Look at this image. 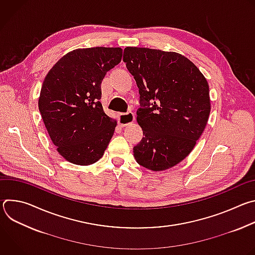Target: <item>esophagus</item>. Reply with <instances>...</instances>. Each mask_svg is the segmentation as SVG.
<instances>
[{
    "label": "esophagus",
    "mask_w": 255,
    "mask_h": 255,
    "mask_svg": "<svg viewBox=\"0 0 255 255\" xmlns=\"http://www.w3.org/2000/svg\"><path fill=\"white\" fill-rule=\"evenodd\" d=\"M119 125L121 127H125L135 121V115L132 112L128 113H119Z\"/></svg>",
    "instance_id": "obj_1"
}]
</instances>
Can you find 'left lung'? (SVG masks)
<instances>
[{"label":"left lung","mask_w":255,"mask_h":255,"mask_svg":"<svg viewBox=\"0 0 255 255\" xmlns=\"http://www.w3.org/2000/svg\"><path fill=\"white\" fill-rule=\"evenodd\" d=\"M124 62L140 94L137 122L143 139L133 148L136 161L162 171L183 161L208 123L209 85L186 56L147 47H126Z\"/></svg>","instance_id":"left-lung-1"}]
</instances>
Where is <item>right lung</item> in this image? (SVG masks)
<instances>
[{
    "label": "right lung",
    "mask_w": 255,
    "mask_h": 255,
    "mask_svg": "<svg viewBox=\"0 0 255 255\" xmlns=\"http://www.w3.org/2000/svg\"><path fill=\"white\" fill-rule=\"evenodd\" d=\"M122 54L120 47L78 48L63 55L46 75L38 107L50 139L65 160L90 165L104 155L117 120L104 112L101 84Z\"/></svg>",
    "instance_id": "1"
}]
</instances>
